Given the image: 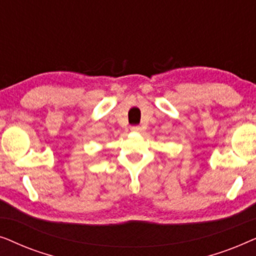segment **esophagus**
I'll return each mask as SVG.
<instances>
[{"label": "esophagus", "mask_w": 256, "mask_h": 256, "mask_svg": "<svg viewBox=\"0 0 256 256\" xmlns=\"http://www.w3.org/2000/svg\"><path fill=\"white\" fill-rule=\"evenodd\" d=\"M132 132H141V127H140V126H132Z\"/></svg>", "instance_id": "obj_1"}]
</instances>
